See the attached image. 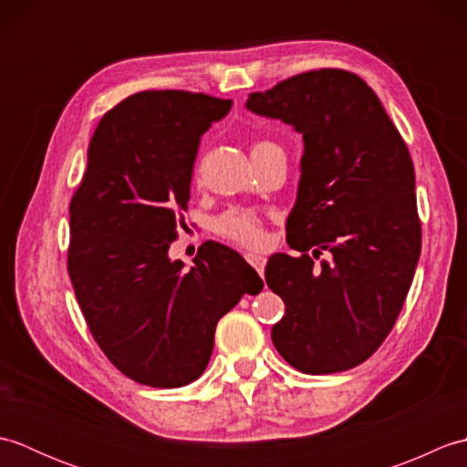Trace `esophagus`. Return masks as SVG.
I'll return each mask as SVG.
<instances>
[{
	"label": "esophagus",
	"mask_w": 467,
	"mask_h": 467,
	"mask_svg": "<svg viewBox=\"0 0 467 467\" xmlns=\"http://www.w3.org/2000/svg\"><path fill=\"white\" fill-rule=\"evenodd\" d=\"M246 261H249V265L253 266V269L259 273V275H263L265 273V265H266V259L265 256H261V254H246Z\"/></svg>",
	"instance_id": "1"
}]
</instances>
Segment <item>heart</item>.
<instances>
[{
  "instance_id": "b5f03b06",
  "label": "heart",
  "mask_w": 467,
  "mask_h": 467,
  "mask_svg": "<svg viewBox=\"0 0 467 467\" xmlns=\"http://www.w3.org/2000/svg\"><path fill=\"white\" fill-rule=\"evenodd\" d=\"M276 144L269 140H259L253 144V156L263 150H269ZM214 231L221 234L223 239L231 241L244 249H261L266 241L265 234V224L263 218L254 211H246V208H233V211H226L214 221Z\"/></svg>"
}]
</instances>
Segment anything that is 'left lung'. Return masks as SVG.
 <instances>
[{
    "instance_id": "obj_1",
    "label": "left lung",
    "mask_w": 467,
    "mask_h": 467,
    "mask_svg": "<svg viewBox=\"0 0 467 467\" xmlns=\"http://www.w3.org/2000/svg\"><path fill=\"white\" fill-rule=\"evenodd\" d=\"M246 108L291 124L305 142L286 218V243L301 254L276 253L265 269L285 301L271 339L303 373L347 371L393 329L420 261L410 150L379 98L347 69L293 76L253 92ZM323 252L330 259L317 265Z\"/></svg>"
}]
</instances>
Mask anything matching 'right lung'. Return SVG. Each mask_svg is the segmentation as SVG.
<instances>
[{
  "label": "right lung",
  "mask_w": 467,
  "mask_h": 467,
  "mask_svg": "<svg viewBox=\"0 0 467 467\" xmlns=\"http://www.w3.org/2000/svg\"><path fill=\"white\" fill-rule=\"evenodd\" d=\"M233 100L146 90L106 112L69 202L67 273L90 333L136 383L182 387L202 375L223 315L263 279L243 256L208 241L184 269L168 259L201 136Z\"/></svg>",
  "instance_id": "1"
}]
</instances>
